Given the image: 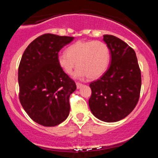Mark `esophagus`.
<instances>
[{"label": "esophagus", "instance_id": "esophagus-1", "mask_svg": "<svg viewBox=\"0 0 158 158\" xmlns=\"http://www.w3.org/2000/svg\"><path fill=\"white\" fill-rule=\"evenodd\" d=\"M82 84L81 83H79V82H77V89H79V88H81V87H82Z\"/></svg>", "mask_w": 158, "mask_h": 158}]
</instances>
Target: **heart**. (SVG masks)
<instances>
[{
  "label": "heart",
  "mask_w": 158,
  "mask_h": 158,
  "mask_svg": "<svg viewBox=\"0 0 158 158\" xmlns=\"http://www.w3.org/2000/svg\"><path fill=\"white\" fill-rule=\"evenodd\" d=\"M110 52L108 46L101 41H78L70 45L66 52L57 55V63L63 72L70 74L76 66L73 77L78 79H97L109 66Z\"/></svg>",
  "instance_id": "heart-1"
}]
</instances>
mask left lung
<instances>
[{
  "mask_svg": "<svg viewBox=\"0 0 158 158\" xmlns=\"http://www.w3.org/2000/svg\"><path fill=\"white\" fill-rule=\"evenodd\" d=\"M110 52L108 70L90 84L91 113L100 120L114 123L126 117L139 100L141 73L135 50L119 38L103 35Z\"/></svg>",
  "mask_w": 158,
  "mask_h": 158,
  "instance_id": "8db88e82",
  "label": "left lung"
}]
</instances>
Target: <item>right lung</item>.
<instances>
[{"label": "right lung", "instance_id": "1", "mask_svg": "<svg viewBox=\"0 0 158 158\" xmlns=\"http://www.w3.org/2000/svg\"><path fill=\"white\" fill-rule=\"evenodd\" d=\"M73 37L44 34L28 45L19 68V99L29 117L47 127L68 118L69 98L77 89L75 81L61 70L57 55Z\"/></svg>", "mask_w": 158, "mask_h": 158}]
</instances>
